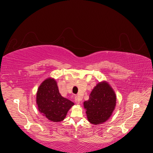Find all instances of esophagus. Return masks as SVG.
<instances>
[{
  "mask_svg": "<svg viewBox=\"0 0 153 153\" xmlns=\"http://www.w3.org/2000/svg\"><path fill=\"white\" fill-rule=\"evenodd\" d=\"M75 103H76L77 105H79V104H80V101L79 98H78V97H75Z\"/></svg>",
  "mask_w": 153,
  "mask_h": 153,
  "instance_id": "34e87169",
  "label": "esophagus"
}]
</instances>
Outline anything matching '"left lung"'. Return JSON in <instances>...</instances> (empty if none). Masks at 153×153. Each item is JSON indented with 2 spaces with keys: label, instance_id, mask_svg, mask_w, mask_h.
I'll list each match as a JSON object with an SVG mask.
<instances>
[{
  "label": "left lung",
  "instance_id": "8db88e82",
  "mask_svg": "<svg viewBox=\"0 0 153 153\" xmlns=\"http://www.w3.org/2000/svg\"><path fill=\"white\" fill-rule=\"evenodd\" d=\"M116 105V96L106 82L98 83L92 89L89 99L84 102L87 119L93 124L107 121Z\"/></svg>",
  "mask_w": 153,
  "mask_h": 153
}]
</instances>
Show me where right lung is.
I'll return each mask as SVG.
<instances>
[{
    "mask_svg": "<svg viewBox=\"0 0 153 153\" xmlns=\"http://www.w3.org/2000/svg\"><path fill=\"white\" fill-rule=\"evenodd\" d=\"M36 103L41 113L55 123L62 121L74 103L59 93L56 81L48 78L39 87L36 94Z\"/></svg>",
    "mask_w": 153,
    "mask_h": 153,
    "instance_id": "right-lung-1",
    "label": "right lung"
}]
</instances>
